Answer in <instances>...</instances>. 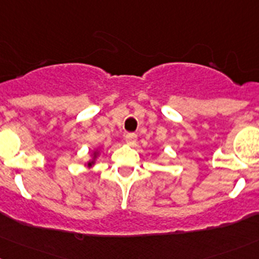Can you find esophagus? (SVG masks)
I'll return each mask as SVG.
<instances>
[{"label": "esophagus", "instance_id": "obj_1", "mask_svg": "<svg viewBox=\"0 0 259 259\" xmlns=\"http://www.w3.org/2000/svg\"><path fill=\"white\" fill-rule=\"evenodd\" d=\"M124 140H126V142L128 143V145H133V143L137 141V135H136V133H127V135L124 136Z\"/></svg>", "mask_w": 259, "mask_h": 259}]
</instances>
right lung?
<instances>
[{"mask_svg": "<svg viewBox=\"0 0 259 259\" xmlns=\"http://www.w3.org/2000/svg\"><path fill=\"white\" fill-rule=\"evenodd\" d=\"M90 164H91V163H90Z\"/></svg>", "mask_w": 259, "mask_h": 259, "instance_id": "obj_1", "label": "right lung"}]
</instances>
